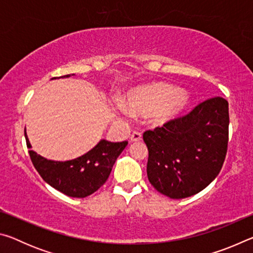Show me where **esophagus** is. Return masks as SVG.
<instances>
[{
  "instance_id": "1",
  "label": "esophagus",
  "mask_w": 253,
  "mask_h": 253,
  "mask_svg": "<svg viewBox=\"0 0 253 253\" xmlns=\"http://www.w3.org/2000/svg\"><path fill=\"white\" fill-rule=\"evenodd\" d=\"M140 139H142V134H140L139 131H134L130 135V140H131V142H139Z\"/></svg>"
}]
</instances>
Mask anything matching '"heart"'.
<instances>
[{
    "label": "heart",
    "instance_id": "1",
    "mask_svg": "<svg viewBox=\"0 0 253 253\" xmlns=\"http://www.w3.org/2000/svg\"><path fill=\"white\" fill-rule=\"evenodd\" d=\"M191 95L183 89H175L165 84H154L136 88L127 95V105L137 113H148L154 125H164L176 119L191 104ZM115 110L123 117H129L130 110L118 100Z\"/></svg>",
    "mask_w": 253,
    "mask_h": 253
}]
</instances>
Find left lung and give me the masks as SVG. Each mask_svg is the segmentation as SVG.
<instances>
[{
  "mask_svg": "<svg viewBox=\"0 0 253 253\" xmlns=\"http://www.w3.org/2000/svg\"><path fill=\"white\" fill-rule=\"evenodd\" d=\"M147 176L160 193L185 199L204 190L221 170L228 149L229 104L214 97L190 114L144 132Z\"/></svg>",
  "mask_w": 253,
  "mask_h": 253,
  "instance_id": "left-lung-1",
  "label": "left lung"
}]
</instances>
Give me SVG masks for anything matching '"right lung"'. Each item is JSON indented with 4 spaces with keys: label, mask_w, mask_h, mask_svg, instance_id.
<instances>
[{
    "label": "right lung",
    "mask_w": 253,
    "mask_h": 253,
    "mask_svg": "<svg viewBox=\"0 0 253 253\" xmlns=\"http://www.w3.org/2000/svg\"><path fill=\"white\" fill-rule=\"evenodd\" d=\"M62 77L69 78L70 75ZM24 136L28 148H31L25 128ZM127 144L126 140L111 143L101 139L83 156L66 162L46 160L32 149H30L29 154L38 173L49 185L71 198H85L104 185L117 157Z\"/></svg>",
    "instance_id": "right-lung-1"
}]
</instances>
